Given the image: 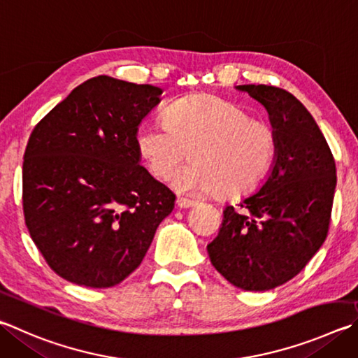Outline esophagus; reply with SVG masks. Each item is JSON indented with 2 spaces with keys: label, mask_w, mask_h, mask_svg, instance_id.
<instances>
[{
  "label": "esophagus",
  "mask_w": 358,
  "mask_h": 358,
  "mask_svg": "<svg viewBox=\"0 0 358 358\" xmlns=\"http://www.w3.org/2000/svg\"><path fill=\"white\" fill-rule=\"evenodd\" d=\"M194 203H196V201L194 200H191V199H186V197H177V206H180V208H189V206H192Z\"/></svg>",
  "instance_id": "esophagus-1"
}]
</instances>
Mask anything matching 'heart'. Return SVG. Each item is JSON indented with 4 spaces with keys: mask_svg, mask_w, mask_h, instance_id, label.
<instances>
[{
    "mask_svg": "<svg viewBox=\"0 0 358 358\" xmlns=\"http://www.w3.org/2000/svg\"><path fill=\"white\" fill-rule=\"evenodd\" d=\"M136 147L157 178L175 175L180 191L241 196L257 187L277 153V136L268 122L213 95H192L167 108L166 120L142 122Z\"/></svg>",
    "mask_w": 358,
    "mask_h": 358,
    "instance_id": "b5f03b06",
    "label": "heart"
}]
</instances>
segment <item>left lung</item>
Wrapping results in <instances>:
<instances>
[{
  "label": "left lung",
  "mask_w": 358,
  "mask_h": 358,
  "mask_svg": "<svg viewBox=\"0 0 358 358\" xmlns=\"http://www.w3.org/2000/svg\"><path fill=\"white\" fill-rule=\"evenodd\" d=\"M262 103L277 136L268 180L236 211L224 210L219 235L206 245L220 275L245 291H268L296 277L326 241L336 167L307 108L285 89L244 84Z\"/></svg>",
  "instance_id": "8db88e82"
}]
</instances>
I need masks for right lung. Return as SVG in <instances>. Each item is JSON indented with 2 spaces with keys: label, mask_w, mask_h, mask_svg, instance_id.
Returning <instances> with one entry per match:
<instances>
[{
  "label": "right lung",
  "mask_w": 358,
  "mask_h": 358,
  "mask_svg": "<svg viewBox=\"0 0 358 358\" xmlns=\"http://www.w3.org/2000/svg\"><path fill=\"white\" fill-rule=\"evenodd\" d=\"M162 90L100 75L37 123L23 161V213L57 275L89 288L142 263L175 194L139 164L136 129Z\"/></svg>",
  "instance_id": "1"
}]
</instances>
